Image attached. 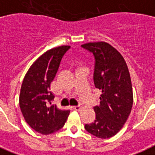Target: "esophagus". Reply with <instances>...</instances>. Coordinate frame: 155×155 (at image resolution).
Listing matches in <instances>:
<instances>
[{
    "instance_id": "obj_1",
    "label": "esophagus",
    "mask_w": 155,
    "mask_h": 155,
    "mask_svg": "<svg viewBox=\"0 0 155 155\" xmlns=\"http://www.w3.org/2000/svg\"><path fill=\"white\" fill-rule=\"evenodd\" d=\"M73 109L75 110V111H80L81 109V107L80 105H78V106H74V107H73Z\"/></svg>"
}]
</instances>
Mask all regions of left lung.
I'll return each instance as SVG.
<instances>
[{"label":"left lung","mask_w":155,"mask_h":155,"mask_svg":"<svg viewBox=\"0 0 155 155\" xmlns=\"http://www.w3.org/2000/svg\"><path fill=\"white\" fill-rule=\"evenodd\" d=\"M95 58L93 81L101 91L100 104L94 107L96 120L85 124L87 131L100 139H108L120 131L131 113L132 85L129 70L121 54L105 42L81 45Z\"/></svg>","instance_id":"1"}]
</instances>
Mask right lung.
I'll return each mask as SVG.
<instances>
[{
	"label": "right lung",
	"instance_id": "obj_1",
	"mask_svg": "<svg viewBox=\"0 0 155 155\" xmlns=\"http://www.w3.org/2000/svg\"><path fill=\"white\" fill-rule=\"evenodd\" d=\"M70 48V46H61L46 51L31 66L23 81L19 98L20 110L28 124L40 134L49 135L58 131L70 114L69 110L51 105L54 98L51 83Z\"/></svg>",
	"mask_w": 155,
	"mask_h": 155
}]
</instances>
